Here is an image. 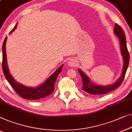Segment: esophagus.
<instances>
[{
  "instance_id": "1",
  "label": "esophagus",
  "mask_w": 132,
  "mask_h": 132,
  "mask_svg": "<svg viewBox=\"0 0 132 132\" xmlns=\"http://www.w3.org/2000/svg\"><path fill=\"white\" fill-rule=\"evenodd\" d=\"M77 65V62L74 59H70L68 62V65L70 67H76Z\"/></svg>"
}]
</instances>
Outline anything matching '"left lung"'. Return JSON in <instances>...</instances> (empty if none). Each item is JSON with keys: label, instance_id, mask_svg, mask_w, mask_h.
I'll use <instances>...</instances> for the list:
<instances>
[{"label": "left lung", "instance_id": "obj_1", "mask_svg": "<svg viewBox=\"0 0 132 132\" xmlns=\"http://www.w3.org/2000/svg\"><path fill=\"white\" fill-rule=\"evenodd\" d=\"M114 31L116 35L117 36L118 39H119L120 46H121V52L124 60V65L121 76L120 79L117 80V81L115 83H114L113 85L103 86L96 85L93 84L89 78L87 77L86 75L84 74L83 72L81 70L79 69V72L81 77L82 81H83L82 90H83L84 91L89 93V94L102 95L110 92L114 90L117 89L118 87H119L121 85L122 82H123L124 78H125L126 72L128 68V65H129L130 57L129 51H128L127 47L126 41L125 33L121 27L116 23L115 24Z\"/></svg>", "mask_w": 132, "mask_h": 132}]
</instances>
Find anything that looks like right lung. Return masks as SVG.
<instances>
[{
	"label": "right lung",
	"mask_w": 132,
	"mask_h": 132,
	"mask_svg": "<svg viewBox=\"0 0 132 132\" xmlns=\"http://www.w3.org/2000/svg\"><path fill=\"white\" fill-rule=\"evenodd\" d=\"M16 27V25L11 30L10 33L14 31ZM6 39L7 37H6L2 46V70L5 78L14 90L16 92V93L21 98L26 99H30V100H37V99L45 98V97L50 95L54 90L55 81H56L58 74L61 71L63 65H62L54 73L52 74V75H51L48 79L46 80L45 83H43V84L40 86L36 87V88L24 86L17 83L12 77V76L11 75L10 72L9 71L8 68L7 66L6 55L5 49Z\"/></svg>",
	"instance_id": "1"
}]
</instances>
